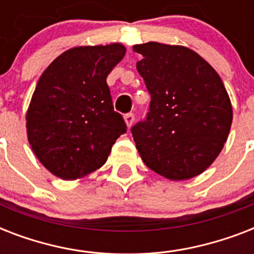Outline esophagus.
<instances>
[{
  "label": "esophagus",
  "instance_id": "obj_1",
  "mask_svg": "<svg viewBox=\"0 0 254 254\" xmlns=\"http://www.w3.org/2000/svg\"><path fill=\"white\" fill-rule=\"evenodd\" d=\"M124 121H125L127 127H130L133 125V123H134V116L131 115V113H127V115L124 116Z\"/></svg>",
  "mask_w": 254,
  "mask_h": 254
}]
</instances>
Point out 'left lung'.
Returning <instances> with one entry per match:
<instances>
[{
  "label": "left lung",
  "mask_w": 254,
  "mask_h": 254,
  "mask_svg": "<svg viewBox=\"0 0 254 254\" xmlns=\"http://www.w3.org/2000/svg\"><path fill=\"white\" fill-rule=\"evenodd\" d=\"M137 69L150 92V111L131 127L149 169L186 181L208 169L229 135L233 112L228 92L208 62L179 45L133 46Z\"/></svg>",
  "instance_id": "1"
}]
</instances>
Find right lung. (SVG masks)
<instances>
[{"label": "right lung", "instance_id": "obj_1", "mask_svg": "<svg viewBox=\"0 0 254 254\" xmlns=\"http://www.w3.org/2000/svg\"><path fill=\"white\" fill-rule=\"evenodd\" d=\"M125 53L121 43L77 46L39 77L26 112V131L34 154L55 177L75 181L100 169L127 131L107 84Z\"/></svg>", "mask_w": 254, "mask_h": 254}]
</instances>
